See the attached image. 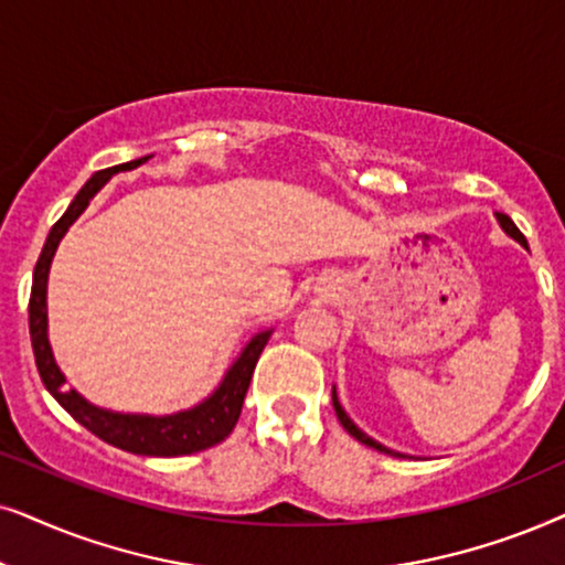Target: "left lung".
Returning a JSON list of instances; mask_svg holds the SVG:
<instances>
[{"instance_id":"obj_1","label":"left lung","mask_w":565,"mask_h":565,"mask_svg":"<svg viewBox=\"0 0 565 565\" xmlns=\"http://www.w3.org/2000/svg\"><path fill=\"white\" fill-rule=\"evenodd\" d=\"M495 220H499V224H501V230H503V232H507V235H509V237H514L519 245H522V247H527V239H524V235H522V232H519V230H516V224H514V222H511L507 214H495ZM333 408H335V416H338V420H341V424H343V428H345V431H349V434L353 436V439H359V441H361V445H366V447L377 449V452L393 455V457H405V455H401V452H395V449H390V447H385V445H380V441H377V439H372V436H370V434H364V431H361V428H359L356 424H353V420L349 418V413H345V411H343V405H341V403H338L335 387H333Z\"/></svg>"}]
</instances>
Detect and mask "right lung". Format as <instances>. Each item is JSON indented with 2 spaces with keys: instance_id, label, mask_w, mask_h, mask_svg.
I'll return each mask as SVG.
<instances>
[{
  "instance_id": "obj_1",
  "label": "right lung",
  "mask_w": 565,
  "mask_h": 565,
  "mask_svg": "<svg viewBox=\"0 0 565 565\" xmlns=\"http://www.w3.org/2000/svg\"><path fill=\"white\" fill-rule=\"evenodd\" d=\"M149 157H139V160L116 164V168L95 172L93 178L82 185V191L74 195V201L66 209L62 220L51 227L46 245H43L41 258L35 263L33 270V289H30V305H28V320H30V341H33L35 353V366L41 374L43 385L51 395L56 397L58 405L70 413L74 420H79L87 431L100 436L108 445L124 449L131 455H147V457H180V455H193L201 449H209L220 441L227 439L235 428L239 411H243L245 393L250 387L253 370L258 364L260 351L266 349L274 328L258 330L250 341L245 343V349L237 353V359L232 361L230 370L224 372L220 387L212 395L204 397L201 403H195L193 408L168 413V416H149V413H120L110 408H100L93 405L87 397H82L74 387H64L66 377L58 370L54 351H51L49 341V270L51 260H54L56 247L62 243L66 232L74 222L79 220V214L89 206V201L95 199L97 191L116 175V172H126L145 164Z\"/></svg>"
}]
</instances>
